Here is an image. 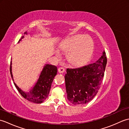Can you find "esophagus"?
I'll return each instance as SVG.
<instances>
[{
    "instance_id": "esophagus-1",
    "label": "esophagus",
    "mask_w": 129,
    "mask_h": 129,
    "mask_svg": "<svg viewBox=\"0 0 129 129\" xmlns=\"http://www.w3.org/2000/svg\"><path fill=\"white\" fill-rule=\"evenodd\" d=\"M57 71H58V72L59 73H64L65 72V69H64V68H63L62 67H60V68H58Z\"/></svg>"
}]
</instances>
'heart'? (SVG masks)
Segmentation results:
<instances>
[{
	"instance_id": "b5f03b06",
	"label": "heart",
	"mask_w": 129,
	"mask_h": 129,
	"mask_svg": "<svg viewBox=\"0 0 129 129\" xmlns=\"http://www.w3.org/2000/svg\"><path fill=\"white\" fill-rule=\"evenodd\" d=\"M61 48L68 51L67 58L70 64L75 67L86 64L94 51V42L87 35H75L65 41Z\"/></svg>"
}]
</instances>
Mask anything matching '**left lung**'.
Returning a JSON list of instances; mask_svg holds the SVG:
<instances>
[{
    "mask_svg": "<svg viewBox=\"0 0 129 129\" xmlns=\"http://www.w3.org/2000/svg\"><path fill=\"white\" fill-rule=\"evenodd\" d=\"M107 58L105 52L96 61L77 69H67L65 75L67 98L74 105H83L91 101L101 86Z\"/></svg>",
    "mask_w": 129,
    "mask_h": 129,
    "instance_id": "1",
    "label": "left lung"
}]
</instances>
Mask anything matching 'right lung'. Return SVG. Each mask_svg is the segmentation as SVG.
<instances>
[{
	"label": "right lung",
	"mask_w": 129,
	"mask_h": 129,
	"mask_svg": "<svg viewBox=\"0 0 129 129\" xmlns=\"http://www.w3.org/2000/svg\"><path fill=\"white\" fill-rule=\"evenodd\" d=\"M24 35H28V31L24 33ZM24 38V36L21 37L18 43L22 40ZM10 71L14 84L21 96L30 102L41 104L48 96L51 84L55 76L56 75L57 67L53 65L45 64L36 83L28 91H23L15 83L12 74V61L10 62Z\"/></svg>",
	"instance_id": "right-lung-1"
}]
</instances>
